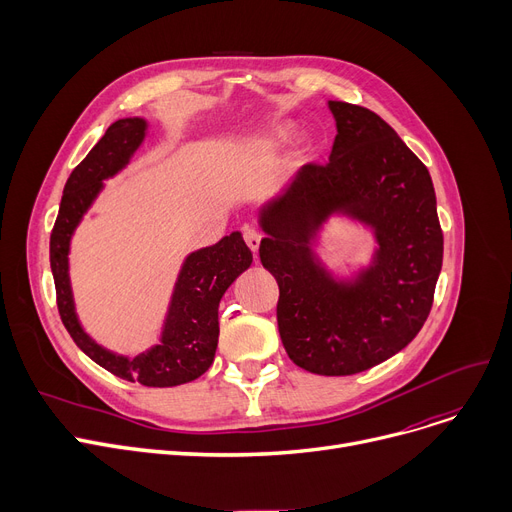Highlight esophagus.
Returning <instances> with one entry per match:
<instances>
[{
	"mask_svg": "<svg viewBox=\"0 0 512 512\" xmlns=\"http://www.w3.org/2000/svg\"><path fill=\"white\" fill-rule=\"evenodd\" d=\"M245 242L249 245V249L255 253L257 257V249H259V242H261V234L257 230H245Z\"/></svg>",
	"mask_w": 512,
	"mask_h": 512,
	"instance_id": "obj_1",
	"label": "esophagus"
}]
</instances>
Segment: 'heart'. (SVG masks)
Returning <instances> with one entry per match:
<instances>
[{
    "instance_id": "1",
    "label": "heart",
    "mask_w": 512,
    "mask_h": 512,
    "mask_svg": "<svg viewBox=\"0 0 512 512\" xmlns=\"http://www.w3.org/2000/svg\"><path fill=\"white\" fill-rule=\"evenodd\" d=\"M290 134H292L290 124H278V126H272L263 132L261 143H263V147H278L290 139Z\"/></svg>"
}]
</instances>
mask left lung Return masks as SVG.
Returning a JSON list of instances; mask_svg holds the SVG:
<instances>
[{
	"mask_svg": "<svg viewBox=\"0 0 512 512\" xmlns=\"http://www.w3.org/2000/svg\"><path fill=\"white\" fill-rule=\"evenodd\" d=\"M328 164H307L259 209V257L278 286V330L292 363L353 375L402 351L423 328L442 270L444 236L432 176L367 107L328 101ZM332 214L367 225L372 263L336 279L310 245Z\"/></svg>",
	"mask_w": 512,
	"mask_h": 512,
	"instance_id": "8db88e82",
	"label": "left lung"
}]
</instances>
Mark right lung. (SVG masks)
Listing matches in <instances>:
<instances>
[{
	"label": "right lung",
	"instance_id": "right-lung-1",
	"mask_svg": "<svg viewBox=\"0 0 512 512\" xmlns=\"http://www.w3.org/2000/svg\"><path fill=\"white\" fill-rule=\"evenodd\" d=\"M147 137L145 118H122L105 130L99 143L72 170L49 240V263L56 282L58 309L76 346L97 365L128 382L151 388H170L197 380L215 357L220 324L218 307L228 286L249 270L253 253L240 232L224 236L211 247L188 255L180 267L159 344L137 357H124L97 344L80 326L70 286V240L97 195L103 180L128 166Z\"/></svg>",
	"mask_w": 512,
	"mask_h": 512
}]
</instances>
